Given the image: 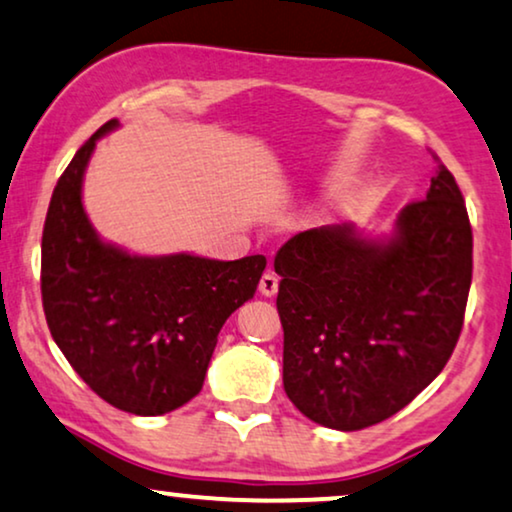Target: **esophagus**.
I'll return each instance as SVG.
<instances>
[{
    "mask_svg": "<svg viewBox=\"0 0 512 512\" xmlns=\"http://www.w3.org/2000/svg\"><path fill=\"white\" fill-rule=\"evenodd\" d=\"M260 292L264 297H274L276 295V292H278V276L274 274V271H267V274L260 278Z\"/></svg>",
    "mask_w": 512,
    "mask_h": 512,
    "instance_id": "obj_1",
    "label": "esophagus"
}]
</instances>
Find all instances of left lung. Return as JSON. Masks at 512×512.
Listing matches in <instances>:
<instances>
[{
  "label": "left lung",
  "instance_id": "obj_1",
  "mask_svg": "<svg viewBox=\"0 0 512 512\" xmlns=\"http://www.w3.org/2000/svg\"><path fill=\"white\" fill-rule=\"evenodd\" d=\"M438 159V156H435ZM283 386L304 417L360 431L410 405L459 342L473 229L445 163L386 243L353 227L292 236L274 260Z\"/></svg>",
  "mask_w": 512,
  "mask_h": 512
}]
</instances>
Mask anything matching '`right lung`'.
Returning a JSON list of instances; mask_svg holds the SVG:
<instances>
[{"instance_id": "1", "label": "right lung", "mask_w": 512, "mask_h": 512, "mask_svg": "<svg viewBox=\"0 0 512 512\" xmlns=\"http://www.w3.org/2000/svg\"><path fill=\"white\" fill-rule=\"evenodd\" d=\"M100 126L60 175L42 234V304L74 372L117 410L159 417L201 391L224 320L255 295L267 257H135L102 243L81 206Z\"/></svg>"}]
</instances>
